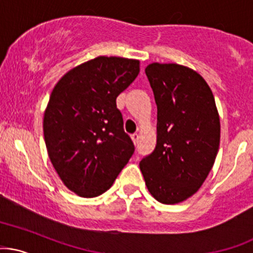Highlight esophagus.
<instances>
[{
	"label": "esophagus",
	"instance_id": "esophagus-1",
	"mask_svg": "<svg viewBox=\"0 0 253 253\" xmlns=\"http://www.w3.org/2000/svg\"><path fill=\"white\" fill-rule=\"evenodd\" d=\"M132 140H133V143H134V145H137L138 144V140H139V134H138V133H134V134H132Z\"/></svg>",
	"mask_w": 253,
	"mask_h": 253
}]
</instances>
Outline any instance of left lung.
<instances>
[{"mask_svg": "<svg viewBox=\"0 0 253 253\" xmlns=\"http://www.w3.org/2000/svg\"><path fill=\"white\" fill-rule=\"evenodd\" d=\"M145 73L157 105V144L139 167L156 201L181 203L201 188L215 163L220 115L211 88L194 69L154 62Z\"/></svg>", "mask_w": 253, "mask_h": 253, "instance_id": "8db88e82", "label": "left lung"}]
</instances>
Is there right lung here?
<instances>
[{
  "mask_svg": "<svg viewBox=\"0 0 253 253\" xmlns=\"http://www.w3.org/2000/svg\"><path fill=\"white\" fill-rule=\"evenodd\" d=\"M139 60L98 56L68 71L50 95L43 132L63 185L93 198L109 190L134 152L116 97L139 73Z\"/></svg>",
  "mask_w": 253,
  "mask_h": 253,
  "instance_id": "right-lung-1",
  "label": "right lung"
}]
</instances>
